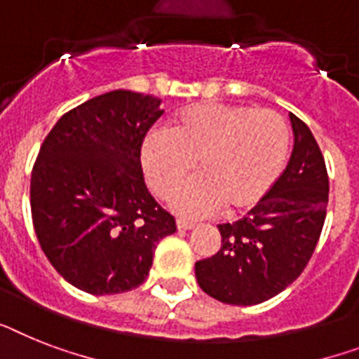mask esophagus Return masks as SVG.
<instances>
[{
    "instance_id": "1",
    "label": "esophagus",
    "mask_w": 359,
    "mask_h": 359,
    "mask_svg": "<svg viewBox=\"0 0 359 359\" xmlns=\"http://www.w3.org/2000/svg\"><path fill=\"white\" fill-rule=\"evenodd\" d=\"M194 226H195V223H191V221L177 219V229H179V230H191Z\"/></svg>"
}]
</instances>
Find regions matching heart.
I'll return each mask as SVG.
<instances>
[{
    "label": "heart",
    "mask_w": 359,
    "mask_h": 359,
    "mask_svg": "<svg viewBox=\"0 0 359 359\" xmlns=\"http://www.w3.org/2000/svg\"><path fill=\"white\" fill-rule=\"evenodd\" d=\"M290 140L287 123L275 110L205 101L175 114L168 130H151L140 158L162 199L195 159L200 175L176 189L171 206L188 217H205L223 205L229 212L258 205L284 171Z\"/></svg>",
    "instance_id": "1"
}]
</instances>
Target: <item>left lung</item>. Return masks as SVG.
I'll list each match as a JSON object with an SVG mask.
<instances>
[{
  "label": "left lung",
  "mask_w": 359,
  "mask_h": 359,
  "mask_svg": "<svg viewBox=\"0 0 359 359\" xmlns=\"http://www.w3.org/2000/svg\"><path fill=\"white\" fill-rule=\"evenodd\" d=\"M293 153L275 186L236 223L217 225L221 249L195 264L201 290L225 304L269 301L301 276L328 205L325 158L308 125L290 114Z\"/></svg>",
  "instance_id": "obj_1"
}]
</instances>
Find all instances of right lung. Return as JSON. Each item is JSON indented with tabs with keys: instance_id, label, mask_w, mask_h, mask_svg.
Returning a JSON list of instances; mask_svg holds the SVG:
<instances>
[{
	"instance_id": "right-lung-1",
	"label": "right lung",
	"mask_w": 359,
	"mask_h": 359,
	"mask_svg": "<svg viewBox=\"0 0 359 359\" xmlns=\"http://www.w3.org/2000/svg\"><path fill=\"white\" fill-rule=\"evenodd\" d=\"M158 97L114 90L79 104L46 136L31 175L36 238L64 280L92 295L144 284L175 217L154 201L142 142L164 114Z\"/></svg>"
}]
</instances>
